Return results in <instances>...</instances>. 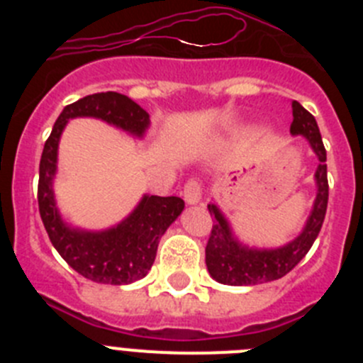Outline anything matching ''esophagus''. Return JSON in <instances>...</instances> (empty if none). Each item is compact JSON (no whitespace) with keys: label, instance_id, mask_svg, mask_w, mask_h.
I'll return each mask as SVG.
<instances>
[{"label":"esophagus","instance_id":"obj_1","mask_svg":"<svg viewBox=\"0 0 363 363\" xmlns=\"http://www.w3.org/2000/svg\"><path fill=\"white\" fill-rule=\"evenodd\" d=\"M184 198L189 205H196L201 200V187L196 179H189L184 187Z\"/></svg>","mask_w":363,"mask_h":363}]
</instances>
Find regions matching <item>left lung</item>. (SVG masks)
I'll use <instances>...</instances> for the list:
<instances>
[{
  "mask_svg": "<svg viewBox=\"0 0 363 363\" xmlns=\"http://www.w3.org/2000/svg\"><path fill=\"white\" fill-rule=\"evenodd\" d=\"M293 136H303L318 158V167L314 172L316 182V198L306 225L296 238L277 249H258L240 242L230 227L225 214L216 203H209V213L214 216L213 230L205 247V264L209 274L220 284L225 285H258L278 280L293 271L303 256L309 252L314 240L322 229L323 218L329 200V184H327V154L322 142L318 125L311 112L293 101Z\"/></svg>",
  "mask_w": 363,
  "mask_h": 363,
  "instance_id": "left-lung-1",
  "label": "left lung"
}]
</instances>
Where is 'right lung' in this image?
I'll return each instance as SVG.
<instances>
[{"mask_svg": "<svg viewBox=\"0 0 363 363\" xmlns=\"http://www.w3.org/2000/svg\"><path fill=\"white\" fill-rule=\"evenodd\" d=\"M74 118H96L142 140L150 125L149 114L120 92H98L67 105L45 142L38 184L41 220L54 249L67 264L98 284H133L150 271L160 238L182 214L185 203L178 196L143 194L133 213L118 225L104 230L69 225L57 211L54 176L57 172L60 138Z\"/></svg>", "mask_w": 363, "mask_h": 363, "instance_id": "right-lung-1", "label": "right lung"}]
</instances>
